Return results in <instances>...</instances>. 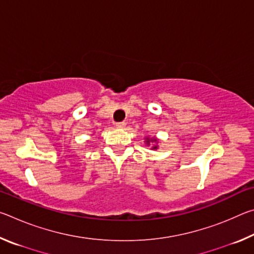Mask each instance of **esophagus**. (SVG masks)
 <instances>
[{
  "instance_id": "obj_1",
  "label": "esophagus",
  "mask_w": 254,
  "mask_h": 254,
  "mask_svg": "<svg viewBox=\"0 0 254 254\" xmlns=\"http://www.w3.org/2000/svg\"><path fill=\"white\" fill-rule=\"evenodd\" d=\"M115 126H117V127H119V128H123V127H126V122H118Z\"/></svg>"
}]
</instances>
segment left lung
I'll return each mask as SVG.
<instances>
[{
    "label": "left lung",
    "mask_w": 254,
    "mask_h": 254,
    "mask_svg": "<svg viewBox=\"0 0 254 254\" xmlns=\"http://www.w3.org/2000/svg\"><path fill=\"white\" fill-rule=\"evenodd\" d=\"M151 141H153V140H151ZM154 141H156V140H154ZM147 143H149V140L147 141ZM156 148H157V147H153V149H156Z\"/></svg>",
    "instance_id": "left-lung-1"
}]
</instances>
